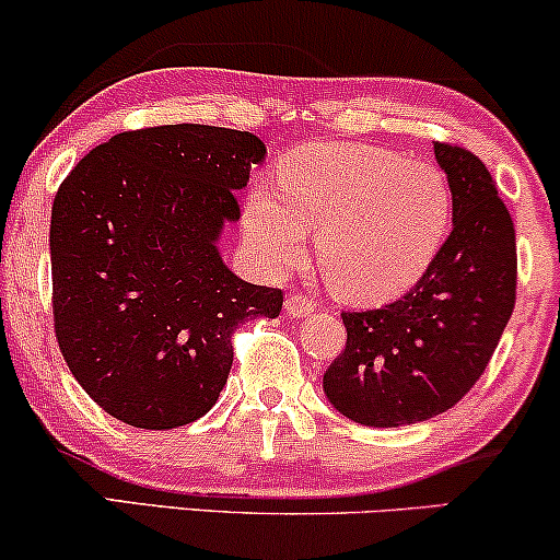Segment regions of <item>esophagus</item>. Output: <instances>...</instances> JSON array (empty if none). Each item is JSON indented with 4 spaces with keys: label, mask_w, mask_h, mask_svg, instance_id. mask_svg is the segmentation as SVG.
I'll return each mask as SVG.
<instances>
[{
    "label": "esophagus",
    "mask_w": 560,
    "mask_h": 560,
    "mask_svg": "<svg viewBox=\"0 0 560 560\" xmlns=\"http://www.w3.org/2000/svg\"><path fill=\"white\" fill-rule=\"evenodd\" d=\"M314 308H316V303L303 293H293V295H288V299H285V312H288V316H291V319H303V316L312 314Z\"/></svg>",
    "instance_id": "1"
}]
</instances>
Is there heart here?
I'll return each instance as SVG.
<instances>
[{"label":"heart","instance_id":"b5f03b06","mask_svg":"<svg viewBox=\"0 0 560 560\" xmlns=\"http://www.w3.org/2000/svg\"><path fill=\"white\" fill-rule=\"evenodd\" d=\"M246 233L275 269L301 259L306 228L316 259L345 301H389L416 285L444 244L452 191L428 163L355 142H312L278 165V191L246 199Z\"/></svg>","mask_w":560,"mask_h":560}]
</instances>
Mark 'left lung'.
Here are the masks:
<instances>
[{"label": "left lung", "instance_id": "obj_1", "mask_svg": "<svg viewBox=\"0 0 560 560\" xmlns=\"http://www.w3.org/2000/svg\"><path fill=\"white\" fill-rule=\"evenodd\" d=\"M433 153L452 189V233L402 299L342 312L348 340L324 374L329 402L361 425H410L457 405L514 312V220L493 176L459 144L433 142Z\"/></svg>", "mask_w": 560, "mask_h": 560}]
</instances>
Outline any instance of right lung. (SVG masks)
<instances>
[{
  "mask_svg": "<svg viewBox=\"0 0 560 560\" xmlns=\"http://www.w3.org/2000/svg\"><path fill=\"white\" fill-rule=\"evenodd\" d=\"M265 158L252 132L165 124L114 135L69 171L51 207V306L61 355L108 416L148 431L202 418L233 363V332L275 319L215 241Z\"/></svg>",
  "mask_w": 560,
  "mask_h": 560,
  "instance_id": "right-lung-1",
  "label": "right lung"
}]
</instances>
